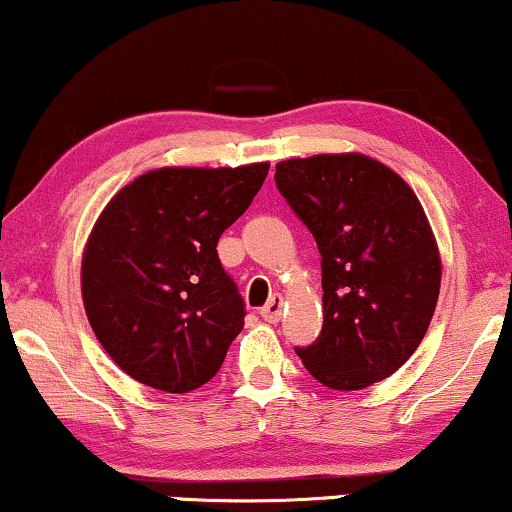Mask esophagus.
Masks as SVG:
<instances>
[{"instance_id":"esophagus-1","label":"esophagus","mask_w":512,"mask_h":512,"mask_svg":"<svg viewBox=\"0 0 512 512\" xmlns=\"http://www.w3.org/2000/svg\"><path fill=\"white\" fill-rule=\"evenodd\" d=\"M283 307H286V300H283V295H274V297H271V300L262 307V312H260L262 319L269 321V323H278V321H281Z\"/></svg>"}]
</instances>
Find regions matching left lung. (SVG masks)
<instances>
[{
    "mask_svg": "<svg viewBox=\"0 0 512 512\" xmlns=\"http://www.w3.org/2000/svg\"><path fill=\"white\" fill-rule=\"evenodd\" d=\"M276 186L321 252L323 328L297 357L338 392L390 378L423 342L442 286L418 196L380 160L352 151L281 160Z\"/></svg>",
    "mask_w": 512,
    "mask_h": 512,
    "instance_id": "obj_1",
    "label": "left lung"
}]
</instances>
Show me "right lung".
<instances>
[{
	"label": "right lung",
	"mask_w": 512,
	"mask_h": 512,
	"mask_svg": "<svg viewBox=\"0 0 512 512\" xmlns=\"http://www.w3.org/2000/svg\"><path fill=\"white\" fill-rule=\"evenodd\" d=\"M269 163L158 167L101 210L82 250L89 326L108 357L153 390L184 394L217 375L245 307L217 257Z\"/></svg>",
	"instance_id": "obj_1"
}]
</instances>
